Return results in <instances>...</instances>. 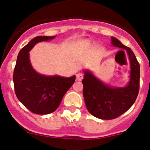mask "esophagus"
I'll list each match as a JSON object with an SVG mask.
<instances>
[{
	"instance_id": "esophagus-1",
	"label": "esophagus",
	"mask_w": 150,
	"mask_h": 150,
	"mask_svg": "<svg viewBox=\"0 0 150 150\" xmlns=\"http://www.w3.org/2000/svg\"><path fill=\"white\" fill-rule=\"evenodd\" d=\"M83 78V75L82 73H78L76 75L77 81H81Z\"/></svg>"
}]
</instances>
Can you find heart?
<instances>
[{
  "label": "heart",
  "instance_id": "heart-1",
  "mask_svg": "<svg viewBox=\"0 0 150 150\" xmlns=\"http://www.w3.org/2000/svg\"><path fill=\"white\" fill-rule=\"evenodd\" d=\"M86 43H87V44H90V43H91V41H90V40H87V42H86Z\"/></svg>",
  "mask_w": 150,
  "mask_h": 150
}]
</instances>
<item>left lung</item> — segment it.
Wrapping results in <instances>:
<instances>
[{
    "label": "left lung",
    "instance_id": "1",
    "mask_svg": "<svg viewBox=\"0 0 150 150\" xmlns=\"http://www.w3.org/2000/svg\"><path fill=\"white\" fill-rule=\"evenodd\" d=\"M111 45L125 50L130 63L129 81L124 87L106 84L89 69L83 70V95L87 108L94 117L112 120L127 111L135 102L139 92L140 65L135 55L127 46L111 36Z\"/></svg>",
    "mask_w": 150,
    "mask_h": 150
}]
</instances>
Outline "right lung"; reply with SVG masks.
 <instances>
[{
	"mask_svg": "<svg viewBox=\"0 0 150 150\" xmlns=\"http://www.w3.org/2000/svg\"><path fill=\"white\" fill-rule=\"evenodd\" d=\"M54 36H36L18 53L13 73L15 92L18 100L36 114H48L59 107L63 96L72 87L75 75L64 78L60 75L38 73L32 67L29 52L38 42L49 41Z\"/></svg>",
	"mask_w": 150,
	"mask_h": 150,
	"instance_id": "obj_1",
	"label": "right lung"
}]
</instances>
